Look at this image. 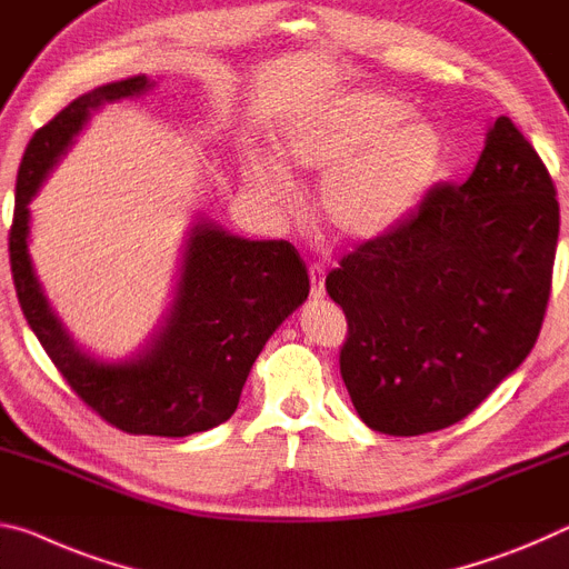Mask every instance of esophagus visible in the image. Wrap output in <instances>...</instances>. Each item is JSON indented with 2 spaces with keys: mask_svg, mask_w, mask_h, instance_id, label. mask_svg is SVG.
<instances>
[{
  "mask_svg": "<svg viewBox=\"0 0 569 569\" xmlns=\"http://www.w3.org/2000/svg\"><path fill=\"white\" fill-rule=\"evenodd\" d=\"M310 282H312V287H310L312 300H322V297H325V272H322L320 264L310 267Z\"/></svg>",
  "mask_w": 569,
  "mask_h": 569,
  "instance_id": "obj_1",
  "label": "esophagus"
}]
</instances>
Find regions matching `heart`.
<instances>
[{"mask_svg": "<svg viewBox=\"0 0 569 569\" xmlns=\"http://www.w3.org/2000/svg\"><path fill=\"white\" fill-rule=\"evenodd\" d=\"M277 156L286 169L320 171L322 221L346 241H372L393 231L439 179L443 141L436 126L411 118V106L376 90H352L295 118ZM247 179L277 207L295 189L281 166L251 158Z\"/></svg>", "mask_w": 569, "mask_h": 569, "instance_id": "heart-1", "label": "heart"}]
</instances>
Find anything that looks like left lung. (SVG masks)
Returning <instances> with one entry per match:
<instances>
[{
    "instance_id": "left-lung-1",
    "label": "left lung",
    "mask_w": 569,
    "mask_h": 569,
    "mask_svg": "<svg viewBox=\"0 0 569 569\" xmlns=\"http://www.w3.org/2000/svg\"><path fill=\"white\" fill-rule=\"evenodd\" d=\"M560 203L507 116L461 186H433L325 279L348 318L340 372L362 423L421 436L467 418L542 330Z\"/></svg>"
}]
</instances>
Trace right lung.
Here are the masks:
<instances>
[{"mask_svg":"<svg viewBox=\"0 0 569 569\" xmlns=\"http://www.w3.org/2000/svg\"><path fill=\"white\" fill-rule=\"evenodd\" d=\"M153 88L146 74L108 82L37 130L17 173L9 264L27 325L74 393L120 431L181 439L229 421L257 356L310 295V277L290 241H251L199 217L186 234L173 300L146 346L116 362L78 346L32 267L30 201L100 108Z\"/></svg>","mask_w":569,"mask_h":569,"instance_id":"right-lung-1","label":"right lung"}]
</instances>
